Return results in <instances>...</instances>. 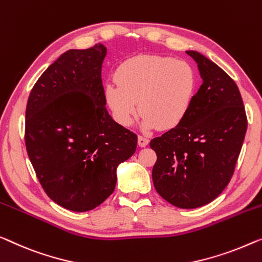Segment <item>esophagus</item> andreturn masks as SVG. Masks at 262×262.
Returning a JSON list of instances; mask_svg holds the SVG:
<instances>
[{"instance_id":"obj_1","label":"esophagus","mask_w":262,"mask_h":262,"mask_svg":"<svg viewBox=\"0 0 262 262\" xmlns=\"http://www.w3.org/2000/svg\"><path fill=\"white\" fill-rule=\"evenodd\" d=\"M138 143L140 147H146L148 143H149V139L147 138V136H143V135H139V139H138Z\"/></svg>"}]
</instances>
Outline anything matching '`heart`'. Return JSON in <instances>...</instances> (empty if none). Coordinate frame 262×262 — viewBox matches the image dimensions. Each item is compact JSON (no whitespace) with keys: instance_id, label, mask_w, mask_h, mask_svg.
<instances>
[{"instance_id":"obj_1","label":"heart","mask_w":262,"mask_h":262,"mask_svg":"<svg viewBox=\"0 0 262 262\" xmlns=\"http://www.w3.org/2000/svg\"><path fill=\"white\" fill-rule=\"evenodd\" d=\"M108 83L104 96L112 114L129 126L139 109L144 128L178 127L192 107L196 74L188 62L168 56L140 55L128 58Z\"/></svg>"}]
</instances>
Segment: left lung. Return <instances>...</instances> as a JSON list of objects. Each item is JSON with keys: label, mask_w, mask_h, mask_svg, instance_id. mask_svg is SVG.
<instances>
[{"label": "left lung", "mask_w": 262, "mask_h": 262, "mask_svg": "<svg viewBox=\"0 0 262 262\" xmlns=\"http://www.w3.org/2000/svg\"><path fill=\"white\" fill-rule=\"evenodd\" d=\"M198 63L202 84L178 127L153 139L154 187L179 208L209 204L226 188L243 147L247 116L239 88L227 73L200 53L186 52Z\"/></svg>", "instance_id": "1"}]
</instances>
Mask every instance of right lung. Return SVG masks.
I'll return each instance as SVG.
<instances>
[{
    "instance_id": "obj_1",
    "label": "right lung",
    "mask_w": 262,
    "mask_h": 262,
    "mask_svg": "<svg viewBox=\"0 0 262 262\" xmlns=\"http://www.w3.org/2000/svg\"><path fill=\"white\" fill-rule=\"evenodd\" d=\"M107 49H70L45 70L26 108L27 153L46 194L74 212L102 204L138 135L108 114L101 79Z\"/></svg>"
}]
</instances>
